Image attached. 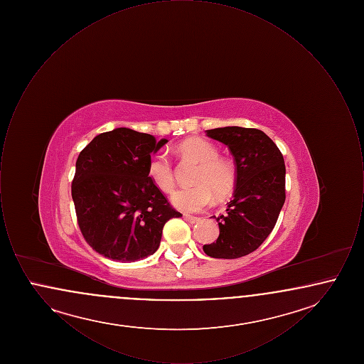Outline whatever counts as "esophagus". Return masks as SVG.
<instances>
[{"label": "esophagus", "instance_id": "1", "mask_svg": "<svg viewBox=\"0 0 364 364\" xmlns=\"http://www.w3.org/2000/svg\"><path fill=\"white\" fill-rule=\"evenodd\" d=\"M184 218L188 221V223H191V224H195V223H198L200 218L199 217H195V215H184Z\"/></svg>", "mask_w": 364, "mask_h": 364}]
</instances>
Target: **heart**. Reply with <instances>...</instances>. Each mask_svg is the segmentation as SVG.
<instances>
[{
	"mask_svg": "<svg viewBox=\"0 0 364 364\" xmlns=\"http://www.w3.org/2000/svg\"><path fill=\"white\" fill-rule=\"evenodd\" d=\"M177 151L183 156H190L200 164L195 177L198 186L177 190L172 195L174 208L186 213H199L210 206L217 196L228 195L235 184V169L223 158L218 149L208 140L191 138L178 144ZM147 176L150 181L162 192H172L174 188L173 165L165 151H156L149 158Z\"/></svg>",
	"mask_w": 364,
	"mask_h": 364,
	"instance_id": "1",
	"label": "heart"
}]
</instances>
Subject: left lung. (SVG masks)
<instances>
[{"label":"left lung","mask_w":364,"mask_h":364,"mask_svg":"<svg viewBox=\"0 0 364 364\" xmlns=\"http://www.w3.org/2000/svg\"><path fill=\"white\" fill-rule=\"evenodd\" d=\"M228 146L236 165L233 198L225 214L214 217L220 236L203 251L211 258L236 259L267 239L285 202V164L276 143L255 128L224 127L206 131Z\"/></svg>","instance_id":"1"}]
</instances>
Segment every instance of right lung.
Wrapping results in <instances>:
<instances>
[{
	"label": "right lung",
	"mask_w": 364,
	"mask_h": 364,
	"mask_svg": "<svg viewBox=\"0 0 364 364\" xmlns=\"http://www.w3.org/2000/svg\"><path fill=\"white\" fill-rule=\"evenodd\" d=\"M166 139L116 128L80 151L72 181L80 232L105 258L135 262L153 255L164 225L181 214L147 176V162Z\"/></svg>",
	"instance_id": "obj_1"
}]
</instances>
